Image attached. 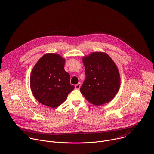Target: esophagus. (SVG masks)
<instances>
[{"instance_id":"34e87169","label":"esophagus","mask_w":154,"mask_h":154,"mask_svg":"<svg viewBox=\"0 0 154 154\" xmlns=\"http://www.w3.org/2000/svg\"><path fill=\"white\" fill-rule=\"evenodd\" d=\"M80 86H81L80 83H77V84H76V85H75V88L77 89V90H79V89L80 88Z\"/></svg>"}]
</instances>
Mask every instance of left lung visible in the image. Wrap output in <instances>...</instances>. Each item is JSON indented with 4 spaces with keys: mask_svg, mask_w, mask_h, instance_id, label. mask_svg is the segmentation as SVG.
I'll use <instances>...</instances> for the list:
<instances>
[{
    "mask_svg": "<svg viewBox=\"0 0 154 154\" xmlns=\"http://www.w3.org/2000/svg\"><path fill=\"white\" fill-rule=\"evenodd\" d=\"M85 80L80 88L86 100L96 105L112 100L120 86V75L115 63L106 54L93 52L83 58Z\"/></svg>",
    "mask_w": 154,
    "mask_h": 154,
    "instance_id": "1",
    "label": "left lung"
}]
</instances>
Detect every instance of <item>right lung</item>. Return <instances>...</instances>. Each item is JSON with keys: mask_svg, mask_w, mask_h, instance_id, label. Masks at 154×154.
<instances>
[{"mask_svg": "<svg viewBox=\"0 0 154 154\" xmlns=\"http://www.w3.org/2000/svg\"><path fill=\"white\" fill-rule=\"evenodd\" d=\"M65 60L57 54L43 55L32 69L30 83L32 93L41 103L55 108L74 89L70 75L64 69Z\"/></svg>", "mask_w": 154, "mask_h": 154, "instance_id": "add662e5", "label": "right lung"}]
</instances>
